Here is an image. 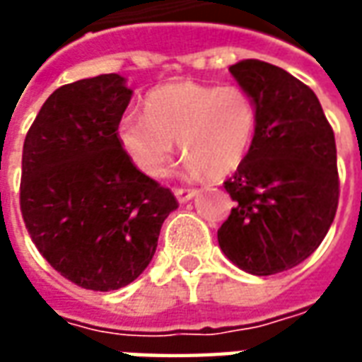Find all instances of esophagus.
<instances>
[{
	"mask_svg": "<svg viewBox=\"0 0 362 362\" xmlns=\"http://www.w3.org/2000/svg\"><path fill=\"white\" fill-rule=\"evenodd\" d=\"M174 196H176V199H178L180 204H186V202H189L192 197L197 196V189H192V188H174Z\"/></svg>",
	"mask_w": 362,
	"mask_h": 362,
	"instance_id": "obj_1",
	"label": "esophagus"
}]
</instances>
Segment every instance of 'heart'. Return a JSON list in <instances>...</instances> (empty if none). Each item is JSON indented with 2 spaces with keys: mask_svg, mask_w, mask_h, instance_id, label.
<instances>
[{
  "mask_svg": "<svg viewBox=\"0 0 362 362\" xmlns=\"http://www.w3.org/2000/svg\"><path fill=\"white\" fill-rule=\"evenodd\" d=\"M256 127V100L243 87L176 81L145 96V114L126 112L116 135L129 160L147 176L165 174L176 139L189 173L223 176L248 155Z\"/></svg>",
  "mask_w": 362,
  "mask_h": 362,
  "instance_id": "b5f03b06",
  "label": "heart"
}]
</instances>
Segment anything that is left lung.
Returning <instances> with one entry per match:
<instances>
[{
	"instance_id": "1",
	"label": "left lung",
	"mask_w": 362,
	"mask_h": 362,
	"mask_svg": "<svg viewBox=\"0 0 362 362\" xmlns=\"http://www.w3.org/2000/svg\"><path fill=\"white\" fill-rule=\"evenodd\" d=\"M254 96L258 127L248 155L225 182L235 207L219 246L252 275L287 272L316 250L339 199L334 129L318 96L285 69L259 59L228 67Z\"/></svg>"
}]
</instances>
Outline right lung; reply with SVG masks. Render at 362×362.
Wrapping results in <instances>:
<instances>
[{"mask_svg":"<svg viewBox=\"0 0 362 362\" xmlns=\"http://www.w3.org/2000/svg\"><path fill=\"white\" fill-rule=\"evenodd\" d=\"M132 95L118 74L64 85L42 104L23 145L28 235L56 272L90 291L137 279L178 207L119 145L116 127Z\"/></svg>","mask_w":362,"mask_h":362,"instance_id":"add662e5","label":"right lung"}]
</instances>
